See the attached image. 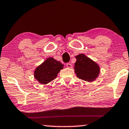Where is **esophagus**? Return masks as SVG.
<instances>
[{
	"label": "esophagus",
	"instance_id": "esophagus-1",
	"mask_svg": "<svg viewBox=\"0 0 129 129\" xmlns=\"http://www.w3.org/2000/svg\"><path fill=\"white\" fill-rule=\"evenodd\" d=\"M66 66H67V68H72V64H71V63H68L66 64Z\"/></svg>",
	"mask_w": 129,
	"mask_h": 129
}]
</instances>
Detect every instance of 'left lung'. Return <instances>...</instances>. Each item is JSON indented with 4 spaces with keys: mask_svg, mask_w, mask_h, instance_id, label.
I'll return each instance as SVG.
<instances>
[{
    "mask_svg": "<svg viewBox=\"0 0 129 129\" xmlns=\"http://www.w3.org/2000/svg\"><path fill=\"white\" fill-rule=\"evenodd\" d=\"M76 61L75 63V73L79 79L93 82L98 77L100 72L99 65L83 54L76 56Z\"/></svg>",
    "mask_w": 129,
    "mask_h": 129,
    "instance_id": "1",
    "label": "left lung"
}]
</instances>
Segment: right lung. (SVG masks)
Segmentation results:
<instances>
[{
  "label": "right lung",
  "mask_w": 129,
  "mask_h": 129,
  "mask_svg": "<svg viewBox=\"0 0 129 129\" xmlns=\"http://www.w3.org/2000/svg\"><path fill=\"white\" fill-rule=\"evenodd\" d=\"M63 66L60 61L53 57H49L36 69L34 74L35 79L40 83H48L57 77Z\"/></svg>",
  "instance_id": "add662e5"
}]
</instances>
